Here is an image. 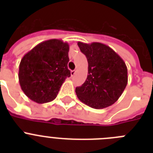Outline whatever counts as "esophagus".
<instances>
[{
    "mask_svg": "<svg viewBox=\"0 0 153 153\" xmlns=\"http://www.w3.org/2000/svg\"><path fill=\"white\" fill-rule=\"evenodd\" d=\"M76 74V70H71V72H70V74H71V76H74V74Z\"/></svg>",
    "mask_w": 153,
    "mask_h": 153,
    "instance_id": "esophagus-1",
    "label": "esophagus"
}]
</instances>
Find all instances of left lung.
Returning <instances> with one entry per match:
<instances>
[{
	"instance_id": "8db88e82",
	"label": "left lung",
	"mask_w": 153,
	"mask_h": 153,
	"mask_svg": "<svg viewBox=\"0 0 153 153\" xmlns=\"http://www.w3.org/2000/svg\"><path fill=\"white\" fill-rule=\"evenodd\" d=\"M88 62V75L76 94L82 102L94 109H103L118 100L128 83L125 62L108 46L94 42H78Z\"/></svg>"
}]
</instances>
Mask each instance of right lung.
<instances>
[{"label": "right lung", "mask_w": 153, "mask_h": 153, "mask_svg": "<svg viewBox=\"0 0 153 153\" xmlns=\"http://www.w3.org/2000/svg\"><path fill=\"white\" fill-rule=\"evenodd\" d=\"M69 44L51 39L37 44L23 56L19 66V83L33 102L45 103L56 97L68 70Z\"/></svg>", "instance_id": "right-lung-1"}]
</instances>
